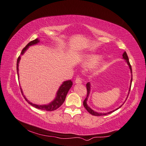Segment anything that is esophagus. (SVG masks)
<instances>
[{
    "label": "esophagus",
    "instance_id": "esophagus-1",
    "mask_svg": "<svg viewBox=\"0 0 146 146\" xmlns=\"http://www.w3.org/2000/svg\"><path fill=\"white\" fill-rule=\"evenodd\" d=\"M75 83L76 84H81V83H82V80L80 78H77L75 80Z\"/></svg>",
    "mask_w": 146,
    "mask_h": 146
}]
</instances>
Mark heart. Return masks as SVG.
Masks as SVG:
<instances>
[{"label":"heart","instance_id":"heart-1","mask_svg":"<svg viewBox=\"0 0 146 146\" xmlns=\"http://www.w3.org/2000/svg\"><path fill=\"white\" fill-rule=\"evenodd\" d=\"M102 58V56L100 54H85L83 56L82 59V64L83 66L86 68H92L96 66L95 71L100 72L107 66V62L105 60L99 62Z\"/></svg>","mask_w":146,"mask_h":146}]
</instances>
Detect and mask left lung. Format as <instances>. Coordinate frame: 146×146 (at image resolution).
<instances>
[{
  "label": "left lung",
  "instance_id": "left-lung-1",
  "mask_svg": "<svg viewBox=\"0 0 146 146\" xmlns=\"http://www.w3.org/2000/svg\"><path fill=\"white\" fill-rule=\"evenodd\" d=\"M122 58L125 61V62L127 63V64H128V66L129 67V69L130 70H131V84H130V86H129V92H128V95H127V97H128V95H129V92H130V90H131V84H132V68H131V64H130L129 63V58H128V56L126 52L125 51L124 52H123V54H122ZM86 88H87V95H86V98L84 100V101H83V106H84V107L86 108V110H87L88 112L93 115H95V116H101V115H106L107 114H109V113H111V112H113V111H115L119 109V108H120L122 106V105H121L119 107L117 108L116 109H115L113 110H111V111H108V112H106V113H101V112H97V111H95V110H92V108L90 107L88 104H87V101H88V98L90 96V91H91V83L90 82H88L87 83H86ZM125 100H127V98ZM125 103V102H124Z\"/></svg>",
  "mask_w": 146,
  "mask_h": 146
}]
</instances>
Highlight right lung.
<instances>
[{
    "mask_svg": "<svg viewBox=\"0 0 146 146\" xmlns=\"http://www.w3.org/2000/svg\"><path fill=\"white\" fill-rule=\"evenodd\" d=\"M39 42H40V40L39 39V38H36V39L33 40V41L29 42L28 44L26 45V47L22 50L21 52V55L19 56L17 61V72L18 79H19V61L21 60V56L23 55L24 53H25V52L27 50V49L29 48V46L38 44ZM72 85H73V83L71 80H67V81L63 82L62 83V84L60 86V87H59L58 91L56 92V97L54 99H53V100L51 101L50 103H49L48 104H44V105L35 104L32 103V102H31L29 100H27V98L25 97V95H24L23 90H22V88L21 86L20 87H21L22 94L23 95L25 100L28 102L31 105H32L33 107L42 110L53 111V110H56L57 108H58L62 104H63V102L65 100V98H66L68 92L70 90V89L71 88V86H72Z\"/></svg>",
    "mask_w": 146,
    "mask_h": 146,
    "instance_id": "right-lung-1",
    "label": "right lung"
}]
</instances>
